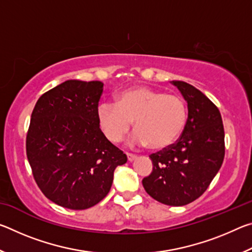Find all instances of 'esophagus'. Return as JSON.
<instances>
[{"mask_svg":"<svg viewBox=\"0 0 252 252\" xmlns=\"http://www.w3.org/2000/svg\"><path fill=\"white\" fill-rule=\"evenodd\" d=\"M126 157H127V161L129 162H132L136 159V156L131 155V153H126Z\"/></svg>","mask_w":252,"mask_h":252,"instance_id":"obj_1","label":"esophagus"}]
</instances>
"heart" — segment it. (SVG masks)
Wrapping results in <instances>:
<instances>
[{"label":"heart","instance_id":"1","mask_svg":"<svg viewBox=\"0 0 252 252\" xmlns=\"http://www.w3.org/2000/svg\"><path fill=\"white\" fill-rule=\"evenodd\" d=\"M97 120L110 142H120L134 121L132 143L163 150L185 130L188 108L179 95L148 87H132L119 92L114 104L102 103L97 108Z\"/></svg>","mask_w":252,"mask_h":252}]
</instances>
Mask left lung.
<instances>
[{
  "instance_id": "8db88e82",
  "label": "left lung",
  "mask_w": 252,
  "mask_h": 252,
  "mask_svg": "<svg viewBox=\"0 0 252 252\" xmlns=\"http://www.w3.org/2000/svg\"><path fill=\"white\" fill-rule=\"evenodd\" d=\"M188 103V120L176 143L150 156L153 169L142 180L149 195L163 204L186 206L208 189L224 158V130L217 106L183 81H171Z\"/></svg>"
}]
</instances>
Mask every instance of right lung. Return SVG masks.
<instances>
[{"label": "right lung", "mask_w": 252, "mask_h": 252, "mask_svg": "<svg viewBox=\"0 0 252 252\" xmlns=\"http://www.w3.org/2000/svg\"><path fill=\"white\" fill-rule=\"evenodd\" d=\"M103 83L67 80L34 106L27 135L33 177L51 201L84 210L109 193L126 156L105 138L97 120Z\"/></svg>", "instance_id": "add662e5"}]
</instances>
